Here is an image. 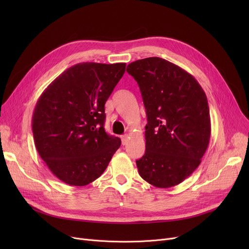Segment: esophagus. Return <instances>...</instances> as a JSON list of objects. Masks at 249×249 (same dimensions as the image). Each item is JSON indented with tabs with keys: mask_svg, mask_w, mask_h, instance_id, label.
Listing matches in <instances>:
<instances>
[{
	"mask_svg": "<svg viewBox=\"0 0 249 249\" xmlns=\"http://www.w3.org/2000/svg\"><path fill=\"white\" fill-rule=\"evenodd\" d=\"M121 140H122V144L126 145L128 143V140H129V136L127 134H124L121 136Z\"/></svg>",
	"mask_w": 249,
	"mask_h": 249,
	"instance_id": "1",
	"label": "esophagus"
}]
</instances>
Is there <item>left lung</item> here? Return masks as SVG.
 Listing matches in <instances>:
<instances>
[{"mask_svg":"<svg viewBox=\"0 0 249 249\" xmlns=\"http://www.w3.org/2000/svg\"><path fill=\"white\" fill-rule=\"evenodd\" d=\"M146 110V150L140 177L156 188L177 186L201 163L211 135L206 94L196 78L160 57L128 64Z\"/></svg>","mask_w":249,"mask_h":249,"instance_id":"obj_1","label":"left lung"}]
</instances>
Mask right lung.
<instances>
[{"label": "right lung", "mask_w": 249, "mask_h": 249, "mask_svg": "<svg viewBox=\"0 0 249 249\" xmlns=\"http://www.w3.org/2000/svg\"><path fill=\"white\" fill-rule=\"evenodd\" d=\"M126 63L82 62L64 71L39 97L32 116L36 149L57 178L83 187L107 168L121 139L104 129L105 103Z\"/></svg>", "instance_id": "1"}]
</instances>
